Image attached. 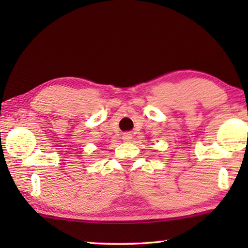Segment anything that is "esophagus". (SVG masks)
Wrapping results in <instances>:
<instances>
[{
	"mask_svg": "<svg viewBox=\"0 0 248 248\" xmlns=\"http://www.w3.org/2000/svg\"><path fill=\"white\" fill-rule=\"evenodd\" d=\"M123 139H124V141H130L132 139V134L130 132H124L123 134Z\"/></svg>",
	"mask_w": 248,
	"mask_h": 248,
	"instance_id": "esophagus-1",
	"label": "esophagus"
}]
</instances>
